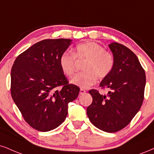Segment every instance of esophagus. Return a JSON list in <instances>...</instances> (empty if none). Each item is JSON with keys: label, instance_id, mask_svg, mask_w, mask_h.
<instances>
[{"label": "esophagus", "instance_id": "esophagus-1", "mask_svg": "<svg viewBox=\"0 0 154 154\" xmlns=\"http://www.w3.org/2000/svg\"><path fill=\"white\" fill-rule=\"evenodd\" d=\"M86 90H84V89H83V88H81L80 89V93H79V94L81 95V94H85V93H86Z\"/></svg>", "mask_w": 154, "mask_h": 154}]
</instances>
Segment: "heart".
Instances as JSON below:
<instances>
[{
	"instance_id": "b5f03b06",
	"label": "heart",
	"mask_w": 154,
	"mask_h": 154,
	"mask_svg": "<svg viewBox=\"0 0 154 154\" xmlns=\"http://www.w3.org/2000/svg\"><path fill=\"white\" fill-rule=\"evenodd\" d=\"M73 54L64 52L60 56V67L65 75L71 77L75 71V58L86 60L82 67L83 72L76 74L71 81L72 84L81 88H88L95 84L96 78L102 79L108 76L114 66L113 55L93 41L78 44Z\"/></svg>"
}]
</instances>
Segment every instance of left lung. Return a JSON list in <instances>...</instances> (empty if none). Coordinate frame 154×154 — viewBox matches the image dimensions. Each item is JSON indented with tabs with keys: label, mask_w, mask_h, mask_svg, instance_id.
Instances as JSON below:
<instances>
[{
	"label": "left lung",
	"mask_w": 154,
	"mask_h": 154,
	"mask_svg": "<svg viewBox=\"0 0 154 154\" xmlns=\"http://www.w3.org/2000/svg\"><path fill=\"white\" fill-rule=\"evenodd\" d=\"M109 47L114 58V66L100 83L109 92L106 96L94 89L89 91L93 102L86 111L95 126L114 133L126 127L141 109L146 75L137 56L129 48L116 42Z\"/></svg>",
	"instance_id": "obj_1"
}]
</instances>
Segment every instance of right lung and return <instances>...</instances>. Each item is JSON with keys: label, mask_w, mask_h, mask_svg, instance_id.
Segmentation results:
<instances>
[{"label": "right lung", "mask_w": 154, "mask_h": 154, "mask_svg": "<svg viewBox=\"0 0 154 154\" xmlns=\"http://www.w3.org/2000/svg\"><path fill=\"white\" fill-rule=\"evenodd\" d=\"M71 43L66 38L39 41L19 55L11 69L13 101L25 121L40 131L59 126L67 116L68 103L80 91L68 84L60 67V57Z\"/></svg>", "instance_id": "right-lung-1"}]
</instances>
